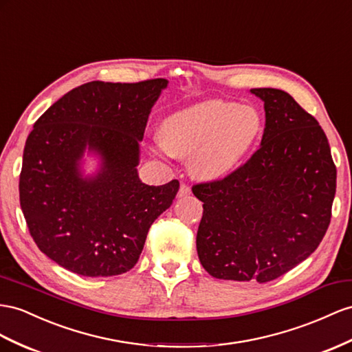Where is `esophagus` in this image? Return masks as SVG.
<instances>
[{
  "instance_id": "obj_1",
  "label": "esophagus",
  "mask_w": 352,
  "mask_h": 352,
  "mask_svg": "<svg viewBox=\"0 0 352 352\" xmlns=\"http://www.w3.org/2000/svg\"><path fill=\"white\" fill-rule=\"evenodd\" d=\"M192 193V190H190V187L188 186H186V184H182L179 186V190H178V197H184V196H188Z\"/></svg>"
}]
</instances>
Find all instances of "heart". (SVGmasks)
I'll use <instances>...</instances> for the list:
<instances>
[{
  "mask_svg": "<svg viewBox=\"0 0 352 352\" xmlns=\"http://www.w3.org/2000/svg\"><path fill=\"white\" fill-rule=\"evenodd\" d=\"M263 132L256 107L229 101H205L183 108L164 120V150L188 157L192 173L202 179H220L235 170Z\"/></svg>",
  "mask_w": 352,
  "mask_h": 352,
  "instance_id": "obj_1",
  "label": "heart"
}]
</instances>
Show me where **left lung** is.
I'll return each mask as SVG.
<instances>
[{
  "label": "left lung",
  "instance_id": "left-lung-1",
  "mask_svg": "<svg viewBox=\"0 0 352 352\" xmlns=\"http://www.w3.org/2000/svg\"><path fill=\"white\" fill-rule=\"evenodd\" d=\"M250 92L265 102L260 148L223 179L193 186L204 202L196 248L214 278L267 283L308 258L326 235L336 166L326 133L292 95Z\"/></svg>",
  "mask_w": 352,
  "mask_h": 352
}]
</instances>
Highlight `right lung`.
Masks as SVG:
<instances>
[{"label": "right lung", "mask_w": 352, "mask_h": 352, "mask_svg": "<svg viewBox=\"0 0 352 352\" xmlns=\"http://www.w3.org/2000/svg\"><path fill=\"white\" fill-rule=\"evenodd\" d=\"M168 80L90 82L69 90L34 123L23 150L21 208L35 244L83 276H113L137 265L148 229L166 211L178 179L138 177L140 141ZM100 157L85 176L82 156Z\"/></svg>", "instance_id": "obj_1"}]
</instances>
